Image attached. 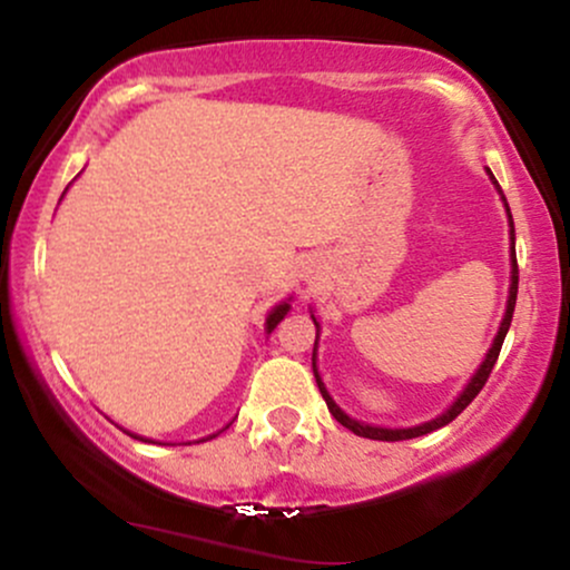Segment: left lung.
<instances>
[{
    "instance_id": "8db88e82",
    "label": "left lung",
    "mask_w": 570,
    "mask_h": 570,
    "mask_svg": "<svg viewBox=\"0 0 570 570\" xmlns=\"http://www.w3.org/2000/svg\"><path fill=\"white\" fill-rule=\"evenodd\" d=\"M503 200H507V198H503ZM507 212H509V206H507ZM509 225H512V286H509L507 316H503V322H501V330H499V335H495V340H493V348H490V353H488V356H485V362H482V367L476 370V375L472 377V383H469L466 389H463V394L455 399V404H453V407H450L448 412H444V415L434 417V421H429V423H421V426H412V429H377V426H367V423H358V421H353V417L345 415V412L340 410L335 402H332V396L326 394V389H324L322 377H318V372H316V345H313V375H316L318 391H322V396H324L326 407H330V412H332V415H335V421H337V423H343V426H345V429H351L353 434H356V436H367V440H381V442L415 440V436L431 434V431H436V429L448 426L450 421H455V417L461 415V412L466 410L469 404L474 402V396L480 394V391H482V385L488 383L490 372H493V367H495V362H499V353H501L503 337H507V332H509V324H512V316H514V303H517V281H520V271H517V257H514V222H512V214H509ZM311 318H313V316H311ZM313 324H316V330H318V322H316V318H313ZM316 340H318V335H316Z\"/></svg>"
}]
</instances>
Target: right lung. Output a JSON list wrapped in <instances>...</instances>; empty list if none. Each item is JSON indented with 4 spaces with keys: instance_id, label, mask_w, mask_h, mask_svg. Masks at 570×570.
Wrapping results in <instances>:
<instances>
[{
    "instance_id": "1",
    "label": "right lung",
    "mask_w": 570,
    "mask_h": 570,
    "mask_svg": "<svg viewBox=\"0 0 570 570\" xmlns=\"http://www.w3.org/2000/svg\"><path fill=\"white\" fill-rule=\"evenodd\" d=\"M286 311H289V303H284V305L273 307V311H271V316H267V322H265V330H267V332H273V330H276L281 318L286 316ZM214 436H217V434H214ZM136 440H139V436H136ZM208 440H212V436H208ZM144 442H147V440H144Z\"/></svg>"
}]
</instances>
